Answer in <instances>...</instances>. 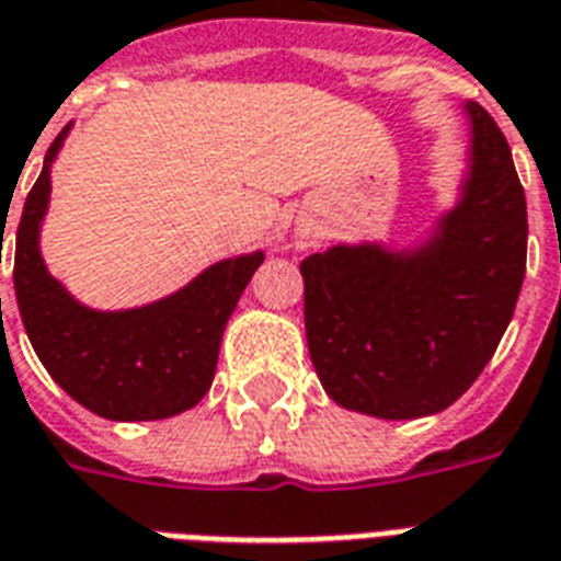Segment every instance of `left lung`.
I'll return each instance as SVG.
<instances>
[{"mask_svg":"<svg viewBox=\"0 0 561 561\" xmlns=\"http://www.w3.org/2000/svg\"><path fill=\"white\" fill-rule=\"evenodd\" d=\"M470 172L419 249L339 243L300 264L306 342L327 396L377 419L455 404L491 363L526 273V196L488 110L467 103Z\"/></svg>","mask_w":561,"mask_h":561,"instance_id":"1","label":"left lung"}]
</instances>
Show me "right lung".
<instances>
[{
	"mask_svg": "<svg viewBox=\"0 0 561 561\" xmlns=\"http://www.w3.org/2000/svg\"><path fill=\"white\" fill-rule=\"evenodd\" d=\"M68 130L49 145L16 226L14 291L28 342L49 377L91 413L112 422L178 416L214 383L226 323L264 252L217 261L181 291L139 309L98 312L77 302L49 276L37 247L49 169Z\"/></svg>",
	"mask_w": 561,
	"mask_h": 561,
	"instance_id": "right-lung-1",
	"label": "right lung"
}]
</instances>
